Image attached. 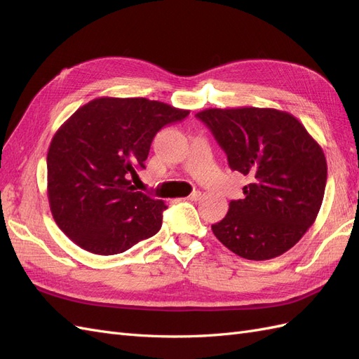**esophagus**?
<instances>
[{"label":"esophagus","instance_id":"34e87169","mask_svg":"<svg viewBox=\"0 0 359 359\" xmlns=\"http://www.w3.org/2000/svg\"><path fill=\"white\" fill-rule=\"evenodd\" d=\"M201 191H194V193H191L190 196H187V201H191V202H196V201H199L201 199Z\"/></svg>","mask_w":359,"mask_h":359}]
</instances>
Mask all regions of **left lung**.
<instances>
[{"mask_svg":"<svg viewBox=\"0 0 359 359\" xmlns=\"http://www.w3.org/2000/svg\"><path fill=\"white\" fill-rule=\"evenodd\" d=\"M196 116L250 181L244 199L211 226L217 240L248 260L286 253L320 210L328 175L322 147L295 116L273 107H210Z\"/></svg>","mask_w":359,"mask_h":359,"instance_id":"1","label":"left lung"}]
</instances>
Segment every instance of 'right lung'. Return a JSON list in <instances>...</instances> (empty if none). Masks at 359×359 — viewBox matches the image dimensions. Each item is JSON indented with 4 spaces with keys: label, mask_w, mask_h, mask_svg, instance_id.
<instances>
[{
    "label": "right lung",
    "mask_w": 359,
    "mask_h": 359,
    "mask_svg": "<svg viewBox=\"0 0 359 359\" xmlns=\"http://www.w3.org/2000/svg\"><path fill=\"white\" fill-rule=\"evenodd\" d=\"M190 111L144 97H99L81 106L48 149V199L53 220L86 252L123 253L156 235L168 206L136 191L156 133Z\"/></svg>",
    "instance_id": "obj_1"
}]
</instances>
